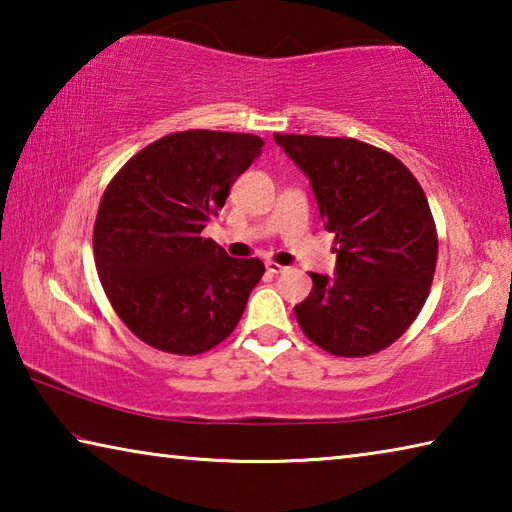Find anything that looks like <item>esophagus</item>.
Segmentation results:
<instances>
[{
	"label": "esophagus",
	"instance_id": "obj_1",
	"mask_svg": "<svg viewBox=\"0 0 512 512\" xmlns=\"http://www.w3.org/2000/svg\"><path fill=\"white\" fill-rule=\"evenodd\" d=\"M266 271L268 273H284V271H287V268H284L282 264H277V262H266Z\"/></svg>",
	"mask_w": 512,
	"mask_h": 512
}]
</instances>
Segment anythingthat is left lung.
<instances>
[{"label":"left lung","mask_w":512,"mask_h":512,"mask_svg":"<svg viewBox=\"0 0 512 512\" xmlns=\"http://www.w3.org/2000/svg\"><path fill=\"white\" fill-rule=\"evenodd\" d=\"M273 137L336 235V275L311 273L314 289L293 309L300 329L336 357L388 348L418 318L436 273V223L420 183L395 155L352 137Z\"/></svg>","instance_id":"8db88e82"}]
</instances>
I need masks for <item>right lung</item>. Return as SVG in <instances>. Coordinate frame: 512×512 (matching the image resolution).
Returning <instances> with one entry per match:
<instances>
[{
  "label": "right lung",
  "mask_w": 512,
  "mask_h": 512,
  "mask_svg": "<svg viewBox=\"0 0 512 512\" xmlns=\"http://www.w3.org/2000/svg\"><path fill=\"white\" fill-rule=\"evenodd\" d=\"M262 146L248 133H171L135 153L103 192L92 235L101 287L151 348L194 357L237 327L264 264L230 257L201 232Z\"/></svg>",
  "instance_id": "right-lung-1"
}]
</instances>
